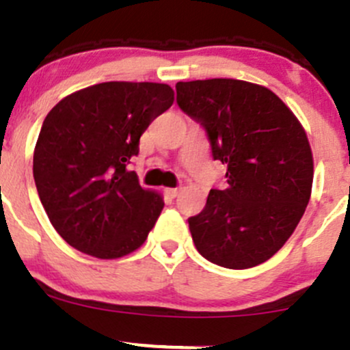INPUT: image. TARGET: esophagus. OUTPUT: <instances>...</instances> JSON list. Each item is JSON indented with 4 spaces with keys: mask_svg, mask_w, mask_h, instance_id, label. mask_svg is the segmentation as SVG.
I'll return each instance as SVG.
<instances>
[{
    "mask_svg": "<svg viewBox=\"0 0 350 350\" xmlns=\"http://www.w3.org/2000/svg\"><path fill=\"white\" fill-rule=\"evenodd\" d=\"M165 195L171 196V198H176L179 195V188H165Z\"/></svg>",
    "mask_w": 350,
    "mask_h": 350,
    "instance_id": "1",
    "label": "esophagus"
}]
</instances>
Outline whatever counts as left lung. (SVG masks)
<instances>
[{
    "label": "left lung",
    "instance_id": "obj_1",
    "mask_svg": "<svg viewBox=\"0 0 350 350\" xmlns=\"http://www.w3.org/2000/svg\"><path fill=\"white\" fill-rule=\"evenodd\" d=\"M178 104L205 126L227 186L210 189L189 217L202 256L243 270L272 258L293 236L313 186V152L296 114L263 85L234 78L178 81Z\"/></svg>",
    "mask_w": 350,
    "mask_h": 350
}]
</instances>
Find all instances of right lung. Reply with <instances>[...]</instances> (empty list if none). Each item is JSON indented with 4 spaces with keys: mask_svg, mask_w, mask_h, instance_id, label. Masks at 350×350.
Masks as SVG:
<instances>
[{
    "mask_svg": "<svg viewBox=\"0 0 350 350\" xmlns=\"http://www.w3.org/2000/svg\"><path fill=\"white\" fill-rule=\"evenodd\" d=\"M172 103L167 83L106 81L49 111L33 148V179L51 224L75 250L114 260L145 243L164 198L142 188L126 165Z\"/></svg>",
    "mask_w": 350,
    "mask_h": 350,
    "instance_id": "add662e5",
    "label": "right lung"
}]
</instances>
